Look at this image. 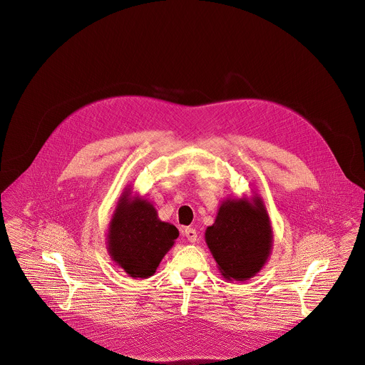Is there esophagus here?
Returning <instances> with one entry per match:
<instances>
[{"instance_id": "esophagus-1", "label": "esophagus", "mask_w": 365, "mask_h": 365, "mask_svg": "<svg viewBox=\"0 0 365 365\" xmlns=\"http://www.w3.org/2000/svg\"><path fill=\"white\" fill-rule=\"evenodd\" d=\"M183 235L187 238V241L190 242H195L196 238H197V232L195 228H185L183 230Z\"/></svg>"}]
</instances>
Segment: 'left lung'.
I'll return each mask as SVG.
<instances>
[{
	"mask_svg": "<svg viewBox=\"0 0 365 365\" xmlns=\"http://www.w3.org/2000/svg\"><path fill=\"white\" fill-rule=\"evenodd\" d=\"M205 240L227 280H247L257 274L270 255L273 232L263 200L224 202Z\"/></svg>",
	"mask_w": 365,
	"mask_h": 365,
	"instance_id": "left-lung-1",
	"label": "left lung"
}]
</instances>
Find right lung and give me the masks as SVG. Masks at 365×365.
<instances>
[{"instance_id":"1","label":"right lung","mask_w":365,"mask_h":365,"mask_svg":"<svg viewBox=\"0 0 365 365\" xmlns=\"http://www.w3.org/2000/svg\"><path fill=\"white\" fill-rule=\"evenodd\" d=\"M178 237V228L162 222L150 202L131 199L125 192L110 222L108 251L131 277L147 279L154 274Z\"/></svg>"}]
</instances>
